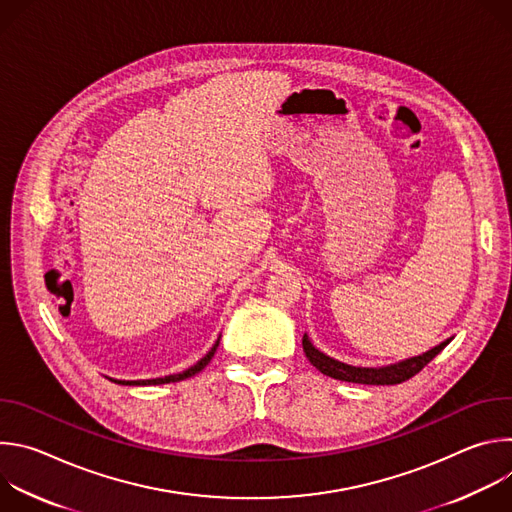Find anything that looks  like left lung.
I'll list each match as a JSON object with an SVG mask.
<instances>
[{"label":"left lung","instance_id":"8db88e82","mask_svg":"<svg viewBox=\"0 0 512 512\" xmlns=\"http://www.w3.org/2000/svg\"><path fill=\"white\" fill-rule=\"evenodd\" d=\"M448 344H450V340L427 350L425 354L403 360L399 364H391V367L360 369V367H350V364L338 362V360L322 354L320 350H316L312 346L308 336H304V340H302V346H304V352H306L308 360L314 364V367L322 375L338 379V381H346V383H360V385H399L403 381H409L411 377H415L425 367L427 362H431L437 354H440Z\"/></svg>","mask_w":512,"mask_h":512}]
</instances>
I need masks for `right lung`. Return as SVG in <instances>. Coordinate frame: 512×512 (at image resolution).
Wrapping results in <instances>:
<instances>
[{
	"instance_id": "obj_1",
	"label": "right lung",
	"mask_w": 512,
	"mask_h": 512,
	"mask_svg": "<svg viewBox=\"0 0 512 512\" xmlns=\"http://www.w3.org/2000/svg\"><path fill=\"white\" fill-rule=\"evenodd\" d=\"M216 346H218V340L214 342V346L208 350V354L204 356V358H200L194 367H190L188 371H184V373H178V375H170V377H164V379H150V381H115V383H119V385H164V383H176V381H184V379H188V377H194L196 373H200L206 364L210 362V358L214 356V352H216ZM113 381V379H111Z\"/></svg>"
}]
</instances>
